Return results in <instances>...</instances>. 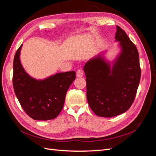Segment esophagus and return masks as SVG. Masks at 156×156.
<instances>
[{
    "label": "esophagus",
    "instance_id": "1",
    "mask_svg": "<svg viewBox=\"0 0 156 156\" xmlns=\"http://www.w3.org/2000/svg\"><path fill=\"white\" fill-rule=\"evenodd\" d=\"M77 77H81L83 76V71L82 69H78L76 72Z\"/></svg>",
    "mask_w": 156,
    "mask_h": 156
}]
</instances>
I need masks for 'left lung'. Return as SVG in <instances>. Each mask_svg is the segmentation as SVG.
I'll use <instances>...</instances> for the list:
<instances>
[{
	"label": "left lung",
	"mask_w": 156,
	"mask_h": 156,
	"mask_svg": "<svg viewBox=\"0 0 156 156\" xmlns=\"http://www.w3.org/2000/svg\"><path fill=\"white\" fill-rule=\"evenodd\" d=\"M115 41L120 49L112 62L103 51L84 66L87 98L98 116L111 118L129 109L133 103L140 79L139 56L136 46L124 30L116 26Z\"/></svg>",
	"instance_id": "obj_1"
}]
</instances>
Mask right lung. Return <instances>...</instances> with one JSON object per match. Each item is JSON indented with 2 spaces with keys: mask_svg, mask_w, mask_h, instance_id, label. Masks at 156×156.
<instances>
[{
  "mask_svg": "<svg viewBox=\"0 0 156 156\" xmlns=\"http://www.w3.org/2000/svg\"><path fill=\"white\" fill-rule=\"evenodd\" d=\"M22 46L13 59V86L16 96L23 110L32 119H54L62 109L66 94L76 73L74 71L57 73L44 79L32 77L21 63Z\"/></svg>",
  "mask_w": 156,
  "mask_h": 156,
  "instance_id": "1",
  "label": "right lung"
}]
</instances>
